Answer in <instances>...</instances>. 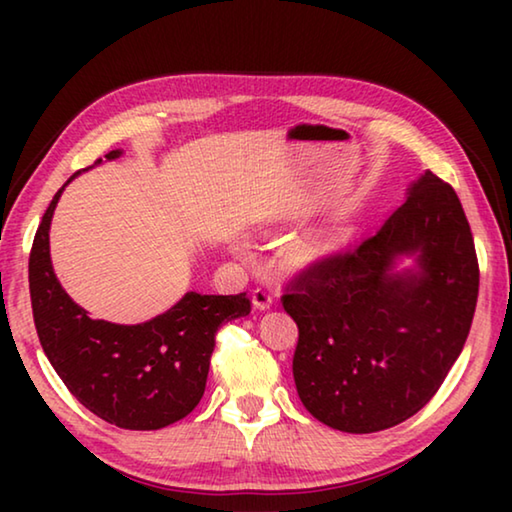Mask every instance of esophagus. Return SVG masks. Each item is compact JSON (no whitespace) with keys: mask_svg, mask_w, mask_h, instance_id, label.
Segmentation results:
<instances>
[{"mask_svg":"<svg viewBox=\"0 0 512 512\" xmlns=\"http://www.w3.org/2000/svg\"><path fill=\"white\" fill-rule=\"evenodd\" d=\"M250 300H253V307L257 309V311H266V309H271V305H273V293L268 291V289H255L253 291V296H250Z\"/></svg>","mask_w":512,"mask_h":512,"instance_id":"obj_1","label":"esophagus"}]
</instances>
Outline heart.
<instances>
[{
    "label": "heart",
    "mask_w": 512,
    "mask_h": 512,
    "mask_svg": "<svg viewBox=\"0 0 512 512\" xmlns=\"http://www.w3.org/2000/svg\"><path fill=\"white\" fill-rule=\"evenodd\" d=\"M343 246V239L336 237V235H329V237H320L316 239L314 244H309L305 250H302V262L307 264H318V262H325V259L334 257L339 253ZM235 253L244 255L246 253V244H235Z\"/></svg>",
    "instance_id": "heart-1"
}]
</instances>
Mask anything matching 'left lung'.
Here are the masks:
<instances>
[{
    "mask_svg": "<svg viewBox=\"0 0 512 512\" xmlns=\"http://www.w3.org/2000/svg\"><path fill=\"white\" fill-rule=\"evenodd\" d=\"M476 296L479 264L461 201L424 171L375 235L318 264L282 298L300 332V402L345 433L409 420L461 354Z\"/></svg>",
    "mask_w": 512,
    "mask_h": 512,
    "instance_id": "left-lung-1",
    "label": "left lung"
}]
</instances>
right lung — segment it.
<instances>
[{
    "mask_svg": "<svg viewBox=\"0 0 512 512\" xmlns=\"http://www.w3.org/2000/svg\"><path fill=\"white\" fill-rule=\"evenodd\" d=\"M119 155L124 151H110L106 160ZM79 173L58 189L33 239L29 289L38 339L58 377L85 409L121 429H162L183 420L201 402L216 329L248 316L250 302L246 293L203 296L187 291L146 323L119 325L90 318L60 287L49 255L54 210Z\"/></svg>",
    "mask_w": 512,
    "mask_h": 512,
    "instance_id": "add662e5",
    "label": "right lung"
}]
</instances>
